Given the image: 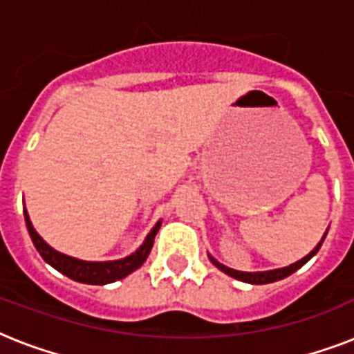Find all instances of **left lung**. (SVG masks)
Returning a JSON list of instances; mask_svg holds the SVG:
<instances>
[{
  "mask_svg": "<svg viewBox=\"0 0 354 354\" xmlns=\"http://www.w3.org/2000/svg\"><path fill=\"white\" fill-rule=\"evenodd\" d=\"M325 239V236H324ZM324 239H322V242H324ZM322 242H319L318 246L314 248L313 252L308 253L307 257H303L301 261H297V263L290 264V266H286V268H277V270H270V272H236V270L233 268H227V266H224V264H221L218 261H215V259L211 257V263L215 264L216 268H221L222 272H226L227 275H232V277H235V279L239 281H244V283H252V285H266V283H274V281H279V279H285V277H288L290 274H294L297 268H301L303 264L307 263L308 259L314 257L316 253H318L319 246H322Z\"/></svg>",
  "mask_w": 354,
  "mask_h": 354,
  "instance_id": "8db88e82",
  "label": "left lung"
}]
</instances>
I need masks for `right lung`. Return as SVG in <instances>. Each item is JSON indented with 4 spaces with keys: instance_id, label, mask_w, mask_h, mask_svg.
I'll return each instance as SVG.
<instances>
[{
    "instance_id": "add662e5",
    "label": "right lung",
    "mask_w": 354,
    "mask_h": 354,
    "mask_svg": "<svg viewBox=\"0 0 354 354\" xmlns=\"http://www.w3.org/2000/svg\"><path fill=\"white\" fill-rule=\"evenodd\" d=\"M25 224L29 230V235L32 239V244L40 252L46 263H49L53 268H57L60 274L68 275L69 279L79 281V283H86V285H106V283H113V281L122 279L128 274H132L133 270H138L141 264L147 261L152 244H154V236L160 230L161 222H158L152 232L147 235L145 242L141 244L138 252L132 253L130 257L121 259V261H110V263H86V261H79V259L68 257L62 253L55 252L51 246H47L46 242L41 241V236L35 232V227L30 224L27 211H24Z\"/></svg>"
}]
</instances>
